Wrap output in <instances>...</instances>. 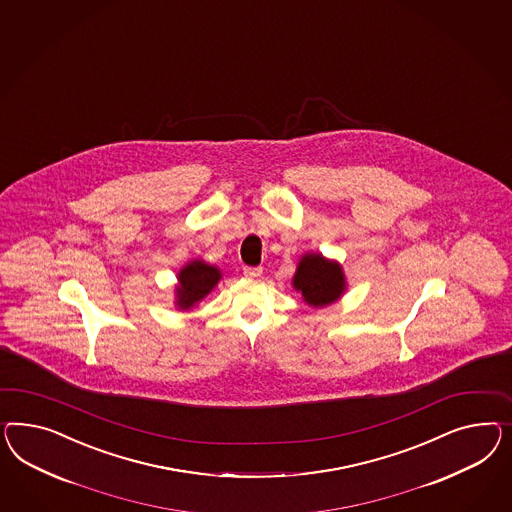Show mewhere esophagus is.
<instances>
[{
    "mask_svg": "<svg viewBox=\"0 0 512 512\" xmlns=\"http://www.w3.org/2000/svg\"><path fill=\"white\" fill-rule=\"evenodd\" d=\"M243 273H245V277H260L262 275V267H243Z\"/></svg>",
    "mask_w": 512,
    "mask_h": 512,
    "instance_id": "34e87169",
    "label": "esophagus"
}]
</instances>
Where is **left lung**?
I'll return each instance as SVG.
<instances>
[{
	"label": "left lung",
	"mask_w": 512,
	"mask_h": 512,
	"mask_svg": "<svg viewBox=\"0 0 512 512\" xmlns=\"http://www.w3.org/2000/svg\"><path fill=\"white\" fill-rule=\"evenodd\" d=\"M293 288L303 293L312 307H327L335 303L346 288L342 267L322 254H305L293 275Z\"/></svg>",
	"instance_id": "1"
}]
</instances>
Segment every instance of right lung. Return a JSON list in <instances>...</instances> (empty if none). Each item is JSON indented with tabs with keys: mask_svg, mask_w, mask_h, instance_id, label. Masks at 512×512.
Masks as SVG:
<instances>
[{
	"mask_svg": "<svg viewBox=\"0 0 512 512\" xmlns=\"http://www.w3.org/2000/svg\"><path fill=\"white\" fill-rule=\"evenodd\" d=\"M179 286L176 288L177 307L187 310L202 301L220 280V271L215 265H207L202 260L187 263L179 271Z\"/></svg>",
	"mask_w": 512,
	"mask_h": 512,
	"instance_id": "add662e5",
	"label": "right lung"
}]
</instances>
